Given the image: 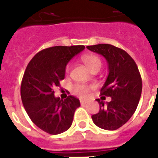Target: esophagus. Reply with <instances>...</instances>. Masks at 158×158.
<instances>
[{
	"label": "esophagus",
	"mask_w": 158,
	"mask_h": 158,
	"mask_svg": "<svg viewBox=\"0 0 158 158\" xmlns=\"http://www.w3.org/2000/svg\"><path fill=\"white\" fill-rule=\"evenodd\" d=\"M80 104H81V105L86 104V101H84V100H80Z\"/></svg>",
	"instance_id": "1"
}]
</instances>
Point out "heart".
Masks as SVG:
<instances>
[{
  "instance_id": "obj_1",
  "label": "heart",
  "mask_w": 158,
  "mask_h": 158,
  "mask_svg": "<svg viewBox=\"0 0 158 158\" xmlns=\"http://www.w3.org/2000/svg\"><path fill=\"white\" fill-rule=\"evenodd\" d=\"M81 60L91 71H94V69H100L102 66L101 59L99 58L98 56L95 54L89 53V54L83 55L81 56ZM69 69H70V64H67L65 70L69 72ZM92 89H94V86H88L84 84H76L73 89V93L80 98H86Z\"/></svg>"
}]
</instances>
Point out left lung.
Masks as SVG:
<instances>
[{
	"instance_id": "8db88e82",
	"label": "left lung",
	"mask_w": 158,
	"mask_h": 158,
	"mask_svg": "<svg viewBox=\"0 0 158 158\" xmlns=\"http://www.w3.org/2000/svg\"><path fill=\"white\" fill-rule=\"evenodd\" d=\"M87 48L106 60L109 74L100 94L104 100L105 97L111 98L106 103L97 99L100 110L92 115V119L99 128L117 130L135 113L141 97L142 79L137 64L125 51L110 44L88 46Z\"/></svg>"
}]
</instances>
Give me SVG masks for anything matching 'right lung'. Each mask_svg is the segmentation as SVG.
<instances>
[{"mask_svg":"<svg viewBox=\"0 0 158 158\" xmlns=\"http://www.w3.org/2000/svg\"><path fill=\"white\" fill-rule=\"evenodd\" d=\"M85 47L56 46L40 51L26 67L21 83L22 102L31 120L50 135H58L71 126L74 111L80 106L74 96L64 100L54 96V87L64 79L68 62Z\"/></svg>","mask_w":158,"mask_h":158,"instance_id":"add662e5","label":"right lung"}]
</instances>
